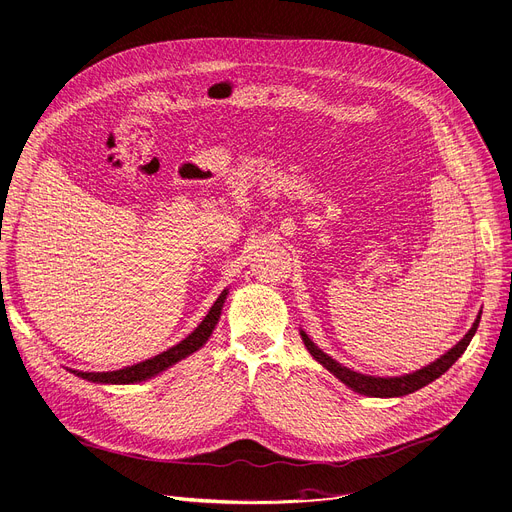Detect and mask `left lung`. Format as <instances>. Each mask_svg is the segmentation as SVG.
Listing matches in <instances>:
<instances>
[{"label":"left lung","mask_w":512,"mask_h":512,"mask_svg":"<svg viewBox=\"0 0 512 512\" xmlns=\"http://www.w3.org/2000/svg\"><path fill=\"white\" fill-rule=\"evenodd\" d=\"M479 321H481V313L477 315L473 327L464 334V338L454 344L452 349H449L447 353H443L439 359H435L433 363H428L424 367H420V370L416 372H410V374H403V376H386V378H380V376H370V374H361V372H355L351 370V367H344L342 363H338L336 359H332L327 353H323L319 346L306 336L304 330H300V338L306 346V351H309L313 355L315 361H319L327 372L334 374L342 384H346L351 388V391L359 393V395H365V397H382V399H388V397H403V395H410L414 391H418V388L431 384L433 380H437L441 374H445L449 367H452L458 357L466 351V346L470 344V340H473L477 327H479Z\"/></svg>","instance_id":"1"}]
</instances>
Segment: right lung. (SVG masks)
Here are the masks:
<instances>
[{"instance_id": "add662e5", "label": "right lung", "mask_w": 512, "mask_h": 512, "mask_svg": "<svg viewBox=\"0 0 512 512\" xmlns=\"http://www.w3.org/2000/svg\"><path fill=\"white\" fill-rule=\"evenodd\" d=\"M227 296H229V288L222 290V294L216 298V302L212 304V309L208 311V315L203 317V321L195 327V330L185 340H180L178 344H174L172 349H168V351H163V353H159L151 359L140 361V363L128 365V367H124V370H115V372H79V370H69V372L79 376V378L88 380V382H96V384H134V382L155 378L157 374L166 372L168 367L176 365L178 361L187 359L189 355L199 351L201 346L210 340L214 327L220 319L222 306H224V300H227Z\"/></svg>"}]
</instances>
